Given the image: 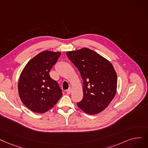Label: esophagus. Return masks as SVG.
<instances>
[{"instance_id": "34e87169", "label": "esophagus", "mask_w": 148, "mask_h": 148, "mask_svg": "<svg viewBox=\"0 0 148 148\" xmlns=\"http://www.w3.org/2000/svg\"><path fill=\"white\" fill-rule=\"evenodd\" d=\"M66 93L68 94H71V92H72V88H69V89H67L66 90Z\"/></svg>"}]
</instances>
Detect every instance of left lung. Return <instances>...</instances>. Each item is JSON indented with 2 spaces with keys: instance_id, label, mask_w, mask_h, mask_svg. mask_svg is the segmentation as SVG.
<instances>
[{
  "instance_id": "8db88e82",
  "label": "left lung",
  "mask_w": 148,
  "mask_h": 148,
  "mask_svg": "<svg viewBox=\"0 0 148 148\" xmlns=\"http://www.w3.org/2000/svg\"><path fill=\"white\" fill-rule=\"evenodd\" d=\"M66 56L83 80V97L77 103V106L91 115L103 111L115 97L117 90V77L112 64L86 48L68 51Z\"/></svg>"
}]
</instances>
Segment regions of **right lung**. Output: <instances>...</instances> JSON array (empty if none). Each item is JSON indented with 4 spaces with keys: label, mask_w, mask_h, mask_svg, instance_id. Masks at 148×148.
Instances as JSON below:
<instances>
[{
    "label": "right lung",
    "mask_w": 148,
    "mask_h": 148,
    "mask_svg": "<svg viewBox=\"0 0 148 148\" xmlns=\"http://www.w3.org/2000/svg\"><path fill=\"white\" fill-rule=\"evenodd\" d=\"M60 56L59 52L43 51L23 68L18 80V94L23 103L31 111L45 112L62 96L59 84L49 74Z\"/></svg>",
    "instance_id": "add662e5"
}]
</instances>
